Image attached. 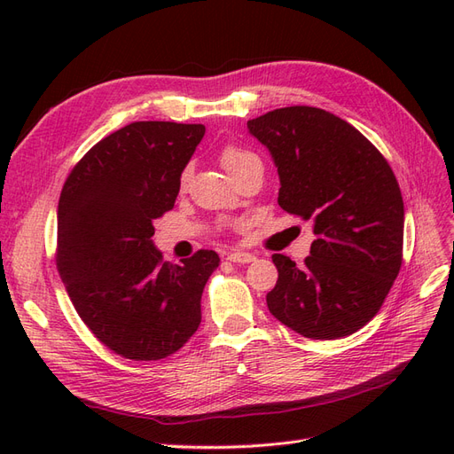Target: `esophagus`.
I'll return each mask as SVG.
<instances>
[{"mask_svg":"<svg viewBox=\"0 0 454 454\" xmlns=\"http://www.w3.org/2000/svg\"><path fill=\"white\" fill-rule=\"evenodd\" d=\"M227 259L231 263H252L255 255L246 254V252H232V254H227Z\"/></svg>","mask_w":454,"mask_h":454,"instance_id":"1","label":"esophagus"}]
</instances>
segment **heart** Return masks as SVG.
I'll list each match as a JSON object with an SVG mask.
<instances>
[{"label":"heart","mask_w":454,"mask_h":454,"mask_svg":"<svg viewBox=\"0 0 454 454\" xmlns=\"http://www.w3.org/2000/svg\"><path fill=\"white\" fill-rule=\"evenodd\" d=\"M252 157H255V155H252L250 151H244V149H240V147L229 145V147H225V149L222 151V164H223V168H225L227 172H231V170H235L237 167H240V164H242L244 160H248V159H252ZM185 182H187V172L182 174V184H185Z\"/></svg>","instance_id":"heart-1"}]
</instances>
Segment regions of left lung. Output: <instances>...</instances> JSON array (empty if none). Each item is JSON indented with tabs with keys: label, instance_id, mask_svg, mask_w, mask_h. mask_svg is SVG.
Wrapping results in <instances>:
<instances>
[{
	"label": "left lung",
	"instance_id": "left-lung-1",
	"mask_svg": "<svg viewBox=\"0 0 454 454\" xmlns=\"http://www.w3.org/2000/svg\"><path fill=\"white\" fill-rule=\"evenodd\" d=\"M280 177L278 204L312 219L305 265L282 254L270 314L307 339L358 332L382 307L403 255V199L390 164L365 136L320 107H280L248 121Z\"/></svg>",
	"mask_w": 454,
	"mask_h": 454
}]
</instances>
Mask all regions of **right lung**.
I'll return each mask as SVG.
<instances>
[{
    "mask_svg": "<svg viewBox=\"0 0 454 454\" xmlns=\"http://www.w3.org/2000/svg\"><path fill=\"white\" fill-rule=\"evenodd\" d=\"M204 132V125L130 122L90 147L62 187L59 274L81 320L122 358H167L200 325L202 290L219 255L199 250L172 265L151 237Z\"/></svg>",
    "mask_w": 454,
    "mask_h": 454,
    "instance_id": "obj_1",
    "label": "right lung"
}]
</instances>
